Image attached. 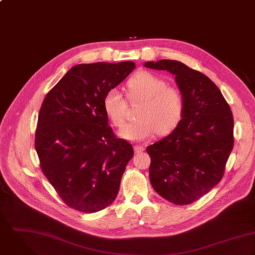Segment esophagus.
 <instances>
[{"instance_id":"34e87169","label":"esophagus","mask_w":255,"mask_h":255,"mask_svg":"<svg viewBox=\"0 0 255 255\" xmlns=\"http://www.w3.org/2000/svg\"><path fill=\"white\" fill-rule=\"evenodd\" d=\"M145 150V148H144V146H142V145H135L134 146V151H135V153H141V152H143Z\"/></svg>"}]
</instances>
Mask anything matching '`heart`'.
Segmentation results:
<instances>
[{"instance_id":"1","label":"heart","mask_w":255,"mask_h":255,"mask_svg":"<svg viewBox=\"0 0 255 255\" xmlns=\"http://www.w3.org/2000/svg\"><path fill=\"white\" fill-rule=\"evenodd\" d=\"M126 95L131 102L142 101L136 121L126 123L119 131L122 138L143 141L169 134L178 125L184 110L182 92L161 77L149 71H141L126 82ZM128 104L115 89L109 90L103 99V109L112 124L121 127L125 121Z\"/></svg>"}]
</instances>
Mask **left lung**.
<instances>
[{
  "mask_svg": "<svg viewBox=\"0 0 255 255\" xmlns=\"http://www.w3.org/2000/svg\"><path fill=\"white\" fill-rule=\"evenodd\" d=\"M145 66L173 74L184 97L177 127L147 148L151 184L168 202L191 204L224 176L235 142L231 107L207 76L181 62L159 60Z\"/></svg>",
  "mask_w": 255,
  "mask_h": 255,
  "instance_id": "obj_1",
  "label": "left lung"
}]
</instances>
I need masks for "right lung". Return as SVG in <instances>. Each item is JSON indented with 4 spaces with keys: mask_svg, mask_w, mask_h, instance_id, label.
<instances>
[{
    "mask_svg": "<svg viewBox=\"0 0 255 255\" xmlns=\"http://www.w3.org/2000/svg\"><path fill=\"white\" fill-rule=\"evenodd\" d=\"M135 68L131 61L77 65L41 104L34 143L40 168L74 210L96 213L117 197L134 150L107 125L103 99Z\"/></svg>",
    "mask_w": 255,
    "mask_h": 255,
    "instance_id": "add662e5",
    "label": "right lung"
}]
</instances>
